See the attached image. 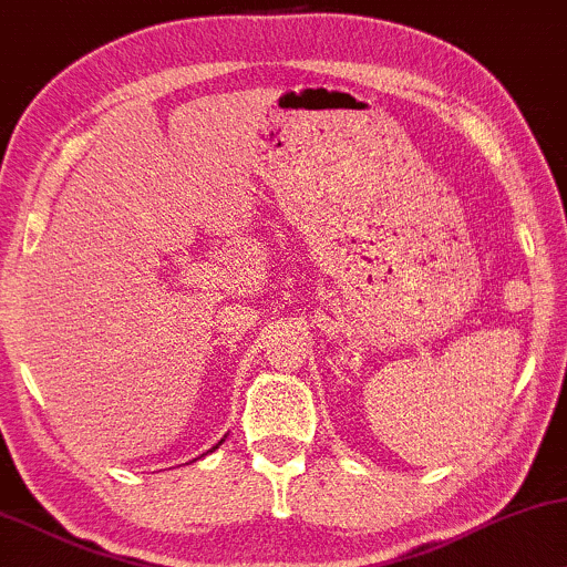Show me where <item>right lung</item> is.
Returning <instances> with one entry per match:
<instances>
[{
	"instance_id": "obj_1",
	"label": "right lung",
	"mask_w": 567,
	"mask_h": 567,
	"mask_svg": "<svg viewBox=\"0 0 567 567\" xmlns=\"http://www.w3.org/2000/svg\"><path fill=\"white\" fill-rule=\"evenodd\" d=\"M221 441H224V439H221ZM221 441H218V443H216V446H214V449H218V446H221Z\"/></svg>"
}]
</instances>
